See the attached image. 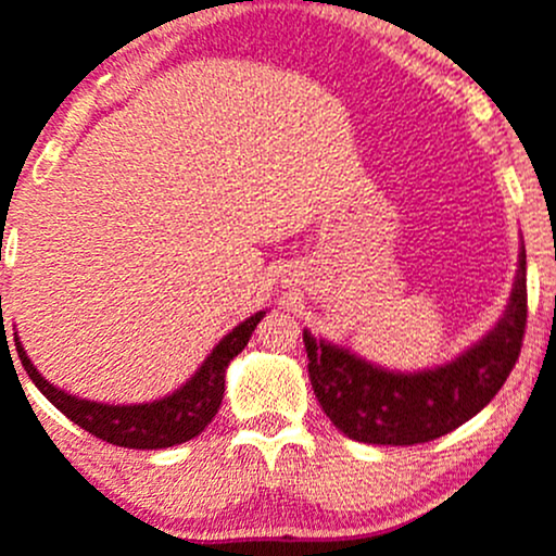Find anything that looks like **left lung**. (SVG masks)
I'll list each match as a JSON object with an SVG mask.
<instances>
[{"mask_svg": "<svg viewBox=\"0 0 556 556\" xmlns=\"http://www.w3.org/2000/svg\"><path fill=\"white\" fill-rule=\"evenodd\" d=\"M526 282L522 245L502 319L465 353L432 369H386L303 329L311 388L325 414L348 438L375 446H414L465 425L491 404L520 356L528 321Z\"/></svg>", "mask_w": 556, "mask_h": 556, "instance_id": "1", "label": "left lung"}]
</instances>
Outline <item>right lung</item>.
Masks as SVG:
<instances>
[{"mask_svg":"<svg viewBox=\"0 0 556 556\" xmlns=\"http://www.w3.org/2000/svg\"><path fill=\"white\" fill-rule=\"evenodd\" d=\"M266 311L248 316L240 321L231 332L218 340L216 348L208 353L198 371L176 388L174 393L163 395V399L150 401V404H100V401L78 399V395L65 393L52 382H47L39 375V369L30 364L26 348L21 345V338L15 332V348L21 356L23 369L34 380V386L47 395L52 406H58L71 422L91 432V435L102 438V441L113 443V446L124 448H168L176 443L192 441L194 435L211 425L216 417L218 406L224 399V382H227V367L237 353L248 345L250 334L264 319ZM8 338V334H4Z\"/></svg>","mask_w":556,"mask_h":556,"instance_id":"1","label":"right lung"}]
</instances>
